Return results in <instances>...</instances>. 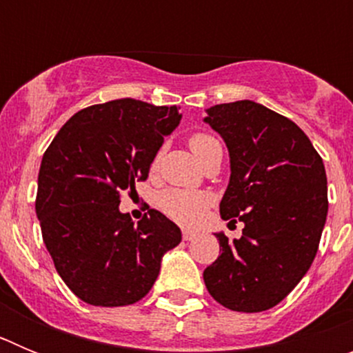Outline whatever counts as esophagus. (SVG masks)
<instances>
[{"instance_id":"esophagus-1","label":"esophagus","mask_w":353,"mask_h":353,"mask_svg":"<svg viewBox=\"0 0 353 353\" xmlns=\"http://www.w3.org/2000/svg\"><path fill=\"white\" fill-rule=\"evenodd\" d=\"M182 236H183V240H187V242H191V240H194L198 235H196L194 232H191V230H183Z\"/></svg>"}]
</instances>
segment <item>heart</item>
Here are the masks:
<instances>
[{
  "label": "heart",
  "mask_w": 353,
  "mask_h": 353,
  "mask_svg": "<svg viewBox=\"0 0 353 353\" xmlns=\"http://www.w3.org/2000/svg\"><path fill=\"white\" fill-rule=\"evenodd\" d=\"M215 145H219V141L208 134H194L189 139V146L199 161H203L205 155ZM157 205L174 223L183 224V226H196L203 221L208 207L212 205V194L205 191H187V189L173 187V189H164L159 194Z\"/></svg>",
  "instance_id": "heart-1"
}]
</instances>
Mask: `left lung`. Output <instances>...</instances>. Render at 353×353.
I'll return each instance as SVG.
<instances>
[{"label":"left lung","mask_w":353,"mask_h":353,"mask_svg":"<svg viewBox=\"0 0 353 353\" xmlns=\"http://www.w3.org/2000/svg\"><path fill=\"white\" fill-rule=\"evenodd\" d=\"M205 123L230 152L221 217L244 223L240 239L215 233L223 249L205 269V286L228 310L260 313L279 304L316 256L329 208L325 166L301 127L258 102L212 105Z\"/></svg>","instance_id":"8db88e82"}]
</instances>
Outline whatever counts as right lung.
I'll use <instances>...</instances> for the list:
<instances>
[{
  "instance_id": "add662e5",
  "label": "right lung",
  "mask_w": 353,
  "mask_h": 353,
  "mask_svg": "<svg viewBox=\"0 0 353 353\" xmlns=\"http://www.w3.org/2000/svg\"><path fill=\"white\" fill-rule=\"evenodd\" d=\"M176 105L118 99L81 109L42 157L35 210L43 244L65 285L92 305L141 301L180 228L150 208L138 224L120 194L136 192L164 138L179 127Z\"/></svg>"
}]
</instances>
